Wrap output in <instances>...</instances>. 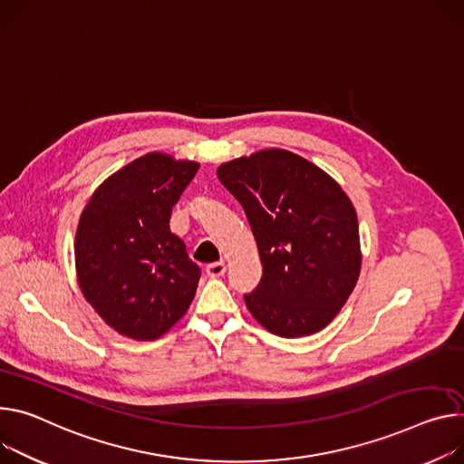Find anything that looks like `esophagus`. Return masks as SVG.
Returning a JSON list of instances; mask_svg holds the SVG:
<instances>
[{
	"mask_svg": "<svg viewBox=\"0 0 464 464\" xmlns=\"http://www.w3.org/2000/svg\"><path fill=\"white\" fill-rule=\"evenodd\" d=\"M205 272H207V276H208V277H220V276H224V274H226V263H224V261L210 263V265H207Z\"/></svg>",
	"mask_w": 464,
	"mask_h": 464,
	"instance_id": "esophagus-1",
	"label": "esophagus"
}]
</instances>
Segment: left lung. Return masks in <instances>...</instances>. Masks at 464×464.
I'll list each match as a JSON object with an SVG mask.
<instances>
[{
    "mask_svg": "<svg viewBox=\"0 0 464 464\" xmlns=\"http://www.w3.org/2000/svg\"><path fill=\"white\" fill-rule=\"evenodd\" d=\"M220 183L242 205L263 277L244 294L254 318L294 339L324 329L361 272L357 213L333 178L286 150H263L220 164Z\"/></svg>",
    "mask_w": 464,
    "mask_h": 464,
    "instance_id": "8db88e82",
    "label": "left lung"
}]
</instances>
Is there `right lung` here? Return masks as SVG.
Returning <instances> with one entry per match:
<instances>
[{
	"mask_svg": "<svg viewBox=\"0 0 464 464\" xmlns=\"http://www.w3.org/2000/svg\"><path fill=\"white\" fill-rule=\"evenodd\" d=\"M198 168L166 153L142 155L107 178L79 218L82 296L130 339H159L192 304L201 272L170 231V217Z\"/></svg>",
	"mask_w": 464,
	"mask_h": 464,
	"instance_id": "right-lung-1",
	"label": "right lung"
}]
</instances>
